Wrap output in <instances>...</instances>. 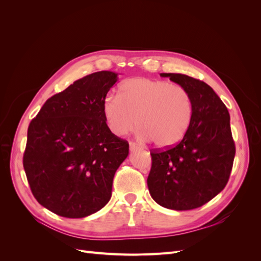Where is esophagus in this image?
<instances>
[{"mask_svg":"<svg viewBox=\"0 0 261 261\" xmlns=\"http://www.w3.org/2000/svg\"><path fill=\"white\" fill-rule=\"evenodd\" d=\"M140 149V147L137 145V144H135V143H129V150L132 152H134V151H137V150H139Z\"/></svg>","mask_w":261,"mask_h":261,"instance_id":"1","label":"esophagus"}]
</instances>
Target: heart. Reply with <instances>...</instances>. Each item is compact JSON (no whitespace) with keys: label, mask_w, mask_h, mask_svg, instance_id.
Instances as JSON below:
<instances>
[{"label":"heart","mask_w":261,"mask_h":261,"mask_svg":"<svg viewBox=\"0 0 261 261\" xmlns=\"http://www.w3.org/2000/svg\"><path fill=\"white\" fill-rule=\"evenodd\" d=\"M117 96L102 102L105 121L116 136L127 135L139 123L141 139L168 148L176 145L191 125L192 97L180 85L135 77L120 85Z\"/></svg>","instance_id":"1"}]
</instances>
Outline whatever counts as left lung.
I'll return each mask as SVG.
<instances>
[{"mask_svg": "<svg viewBox=\"0 0 261 261\" xmlns=\"http://www.w3.org/2000/svg\"><path fill=\"white\" fill-rule=\"evenodd\" d=\"M160 76L187 89L193 101V116L180 143L150 153L149 193L164 208L192 210L216 197L230 177L235 156L230 114L206 83L184 74Z\"/></svg>", "mask_w": 261, "mask_h": 261, "instance_id": "8db88e82", "label": "left lung"}]
</instances>
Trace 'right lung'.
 <instances>
[{
	"instance_id": "1",
	"label": "right lung",
	"mask_w": 261,
	"mask_h": 261,
	"mask_svg": "<svg viewBox=\"0 0 261 261\" xmlns=\"http://www.w3.org/2000/svg\"><path fill=\"white\" fill-rule=\"evenodd\" d=\"M117 75L101 70L74 82L46 100L29 124L23 169L35 198L55 215L88 217L111 198L129 148L102 114Z\"/></svg>"
}]
</instances>
